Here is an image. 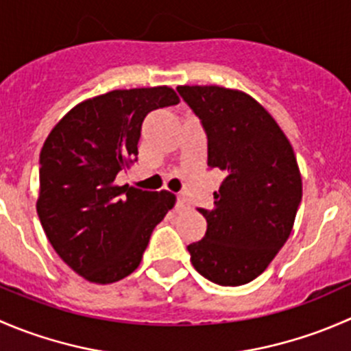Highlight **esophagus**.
I'll list each match as a JSON object with an SVG mask.
<instances>
[{"mask_svg": "<svg viewBox=\"0 0 351 351\" xmlns=\"http://www.w3.org/2000/svg\"><path fill=\"white\" fill-rule=\"evenodd\" d=\"M186 208H190L189 200H186V198L183 197V195H178V197H176V210H178V212H183V210H186Z\"/></svg>", "mask_w": 351, "mask_h": 351, "instance_id": "esophagus-1", "label": "esophagus"}]
</instances>
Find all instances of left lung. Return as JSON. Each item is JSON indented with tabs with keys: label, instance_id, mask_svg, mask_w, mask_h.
Returning <instances> with one entry per match:
<instances>
[{
	"label": "left lung",
	"instance_id": "left-lung-1",
	"mask_svg": "<svg viewBox=\"0 0 351 351\" xmlns=\"http://www.w3.org/2000/svg\"><path fill=\"white\" fill-rule=\"evenodd\" d=\"M207 136L208 168L226 175L204 239L186 246L207 280L238 287L254 280L280 251L295 221L302 180L292 146L270 113L246 93L221 86H178Z\"/></svg>",
	"mask_w": 351,
	"mask_h": 351
}]
</instances>
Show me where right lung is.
Returning <instances> with one entry per match:
<instances>
[{
    "mask_svg": "<svg viewBox=\"0 0 351 351\" xmlns=\"http://www.w3.org/2000/svg\"><path fill=\"white\" fill-rule=\"evenodd\" d=\"M178 104L168 86L110 91L76 105L45 139L38 219L59 258L88 282L112 284L132 274L153 229L175 205L166 190L113 182L137 161L147 113Z\"/></svg>",
    "mask_w": 351,
    "mask_h": 351,
    "instance_id": "obj_1",
    "label": "right lung"
}]
</instances>
